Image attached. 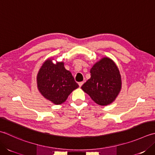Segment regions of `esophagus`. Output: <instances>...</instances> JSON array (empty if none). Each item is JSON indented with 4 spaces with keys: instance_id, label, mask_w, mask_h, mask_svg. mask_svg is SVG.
<instances>
[{
    "instance_id": "obj_1",
    "label": "esophagus",
    "mask_w": 155,
    "mask_h": 155,
    "mask_svg": "<svg viewBox=\"0 0 155 155\" xmlns=\"http://www.w3.org/2000/svg\"><path fill=\"white\" fill-rule=\"evenodd\" d=\"M83 83H84L83 81V82H79V83H78V85H79V87H81L82 85H83Z\"/></svg>"
}]
</instances>
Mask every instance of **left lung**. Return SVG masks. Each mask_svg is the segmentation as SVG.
Instances as JSON below:
<instances>
[{
	"label": "left lung",
	"instance_id": "8db88e82",
	"mask_svg": "<svg viewBox=\"0 0 155 155\" xmlns=\"http://www.w3.org/2000/svg\"><path fill=\"white\" fill-rule=\"evenodd\" d=\"M91 78L81 89L100 105L110 104L116 99L121 89L119 70L112 60L104 58L91 69Z\"/></svg>",
	"mask_w": 155,
	"mask_h": 155
}]
</instances>
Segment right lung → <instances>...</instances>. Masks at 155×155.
<instances>
[{
	"label": "right lung",
	"instance_id": "obj_1",
	"mask_svg": "<svg viewBox=\"0 0 155 155\" xmlns=\"http://www.w3.org/2000/svg\"><path fill=\"white\" fill-rule=\"evenodd\" d=\"M37 81L41 95L56 105L64 102L72 91L78 87L71 72L64 67V63L54 64L50 59L42 65Z\"/></svg>",
	"mask_w": 155,
	"mask_h": 155
}]
</instances>
